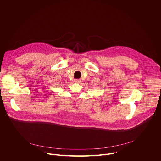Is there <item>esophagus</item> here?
Segmentation results:
<instances>
[{
  "label": "esophagus",
  "mask_w": 161,
  "mask_h": 161,
  "mask_svg": "<svg viewBox=\"0 0 161 161\" xmlns=\"http://www.w3.org/2000/svg\"><path fill=\"white\" fill-rule=\"evenodd\" d=\"M81 81V80H78V79H76V80H75V83H80Z\"/></svg>",
  "instance_id": "1"
}]
</instances>
